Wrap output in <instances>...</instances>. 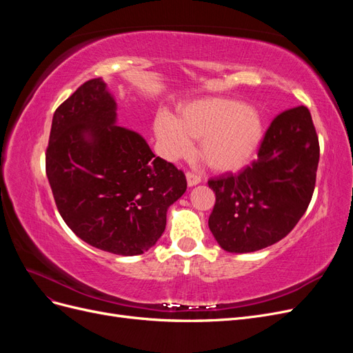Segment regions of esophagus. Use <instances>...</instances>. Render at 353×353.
<instances>
[{
	"label": "esophagus",
	"instance_id": "34e87169",
	"mask_svg": "<svg viewBox=\"0 0 353 353\" xmlns=\"http://www.w3.org/2000/svg\"><path fill=\"white\" fill-rule=\"evenodd\" d=\"M200 183H201V178L199 175L191 174V172L187 174V184H188V187H194V185H197Z\"/></svg>",
	"mask_w": 353,
	"mask_h": 353
}]
</instances>
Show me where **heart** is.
I'll return each mask as SVG.
<instances>
[{
	"mask_svg": "<svg viewBox=\"0 0 353 353\" xmlns=\"http://www.w3.org/2000/svg\"><path fill=\"white\" fill-rule=\"evenodd\" d=\"M154 134L168 156L184 154L190 140H200L199 156L216 172L248 165L263 138L262 117L249 105L231 99H201L187 104L175 119L160 113Z\"/></svg>",
	"mask_w": 353,
	"mask_h": 353,
	"instance_id": "obj_1",
	"label": "heart"
}]
</instances>
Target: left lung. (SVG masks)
<instances>
[{"mask_svg": "<svg viewBox=\"0 0 353 353\" xmlns=\"http://www.w3.org/2000/svg\"><path fill=\"white\" fill-rule=\"evenodd\" d=\"M318 160V137L305 105L276 116L258 160L239 175L209 179L216 196L209 228L221 248L249 253L284 239L311 203Z\"/></svg>", "mask_w": 353, "mask_h": 353, "instance_id": "left-lung-1", "label": "left lung"}]
</instances>
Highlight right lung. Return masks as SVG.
Here are the masks:
<instances>
[{
    "label": "right lung",
    "instance_id": "obj_1",
    "mask_svg": "<svg viewBox=\"0 0 353 353\" xmlns=\"http://www.w3.org/2000/svg\"><path fill=\"white\" fill-rule=\"evenodd\" d=\"M116 109L101 78L82 83L52 116L46 169L60 215L81 240L135 256L162 236L187 179L140 134L117 126Z\"/></svg>",
    "mask_w": 353,
    "mask_h": 353
}]
</instances>
